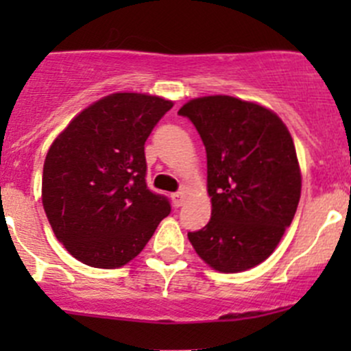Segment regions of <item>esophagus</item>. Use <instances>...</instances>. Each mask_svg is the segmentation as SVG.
<instances>
[{
    "instance_id": "1",
    "label": "esophagus",
    "mask_w": 351,
    "mask_h": 351,
    "mask_svg": "<svg viewBox=\"0 0 351 351\" xmlns=\"http://www.w3.org/2000/svg\"><path fill=\"white\" fill-rule=\"evenodd\" d=\"M185 198H186V193H185V192H176V193H173V195H171L173 205H175V207H182L183 202H185Z\"/></svg>"
}]
</instances>
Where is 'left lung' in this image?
I'll use <instances>...</instances> for the list:
<instances>
[{
	"label": "left lung",
	"instance_id": "8db88e82",
	"mask_svg": "<svg viewBox=\"0 0 351 351\" xmlns=\"http://www.w3.org/2000/svg\"><path fill=\"white\" fill-rule=\"evenodd\" d=\"M178 113L205 146L212 202L210 221L189 232L190 243L214 270H250L274 253L299 205L292 136L271 110L226 95L190 100Z\"/></svg>",
	"mask_w": 351,
	"mask_h": 351
}]
</instances>
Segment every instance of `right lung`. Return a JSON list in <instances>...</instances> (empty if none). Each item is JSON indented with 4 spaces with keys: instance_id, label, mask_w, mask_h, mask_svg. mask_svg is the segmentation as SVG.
Segmentation results:
<instances>
[{
    "instance_id": "1",
    "label": "right lung",
    "mask_w": 351,
    "mask_h": 351,
    "mask_svg": "<svg viewBox=\"0 0 351 351\" xmlns=\"http://www.w3.org/2000/svg\"><path fill=\"white\" fill-rule=\"evenodd\" d=\"M173 101L113 93L95 101L52 143L42 175L51 228L76 260L119 268L144 250L171 212L146 183L144 144Z\"/></svg>"
}]
</instances>
